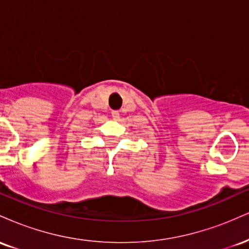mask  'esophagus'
Segmentation results:
<instances>
[{
	"instance_id": "1",
	"label": "esophagus",
	"mask_w": 249,
	"mask_h": 249,
	"mask_svg": "<svg viewBox=\"0 0 249 249\" xmlns=\"http://www.w3.org/2000/svg\"><path fill=\"white\" fill-rule=\"evenodd\" d=\"M111 116H112V118L113 119H118L119 118V111H112V112H111Z\"/></svg>"
}]
</instances>
